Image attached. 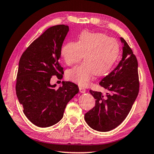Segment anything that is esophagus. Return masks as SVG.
<instances>
[{
	"mask_svg": "<svg viewBox=\"0 0 154 154\" xmlns=\"http://www.w3.org/2000/svg\"><path fill=\"white\" fill-rule=\"evenodd\" d=\"M79 92L81 93H85V89L84 88L82 87H79Z\"/></svg>",
	"mask_w": 154,
	"mask_h": 154,
	"instance_id": "34e87169",
	"label": "esophagus"
}]
</instances>
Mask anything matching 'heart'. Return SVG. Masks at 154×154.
I'll return each mask as SVG.
<instances>
[{"mask_svg":"<svg viewBox=\"0 0 154 154\" xmlns=\"http://www.w3.org/2000/svg\"><path fill=\"white\" fill-rule=\"evenodd\" d=\"M119 54V45L115 38L103 33L84 31L76 43L68 42L61 48V57L68 66L82 58L84 62L66 72L67 79L80 86H87L96 74L102 75L113 66Z\"/></svg>","mask_w":154,"mask_h":154,"instance_id":"obj_1","label":"heart"}]
</instances>
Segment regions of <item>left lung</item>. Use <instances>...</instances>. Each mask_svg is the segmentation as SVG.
<instances>
[{
  "instance_id": "obj_1",
  "label": "left lung",
  "mask_w": 154,
  "mask_h": 154,
  "mask_svg": "<svg viewBox=\"0 0 154 154\" xmlns=\"http://www.w3.org/2000/svg\"><path fill=\"white\" fill-rule=\"evenodd\" d=\"M122 58L116 69L99 84L107 90L104 96L100 92L90 90L96 99L95 106L85 114L86 123L92 129L108 132L122 124L131 110L139 91L138 62L131 48L123 38Z\"/></svg>"
}]
</instances>
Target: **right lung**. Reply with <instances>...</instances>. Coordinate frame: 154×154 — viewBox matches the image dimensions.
Listing matches in <instances>:
<instances>
[{
    "instance_id": "1",
    "label": "right lung",
    "mask_w": 154,
    "mask_h": 154,
    "mask_svg": "<svg viewBox=\"0 0 154 154\" xmlns=\"http://www.w3.org/2000/svg\"><path fill=\"white\" fill-rule=\"evenodd\" d=\"M69 30L61 24L49 28L30 44L19 62L15 90L26 118L35 126L46 128L62 118L67 103L79 92L74 83L62 82L56 90L52 76L62 79L59 62L62 43Z\"/></svg>"
}]
</instances>
